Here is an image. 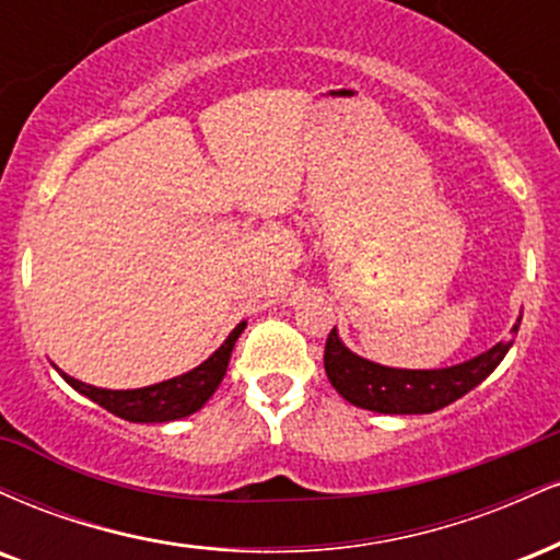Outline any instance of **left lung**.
Listing matches in <instances>:
<instances>
[{
	"label": "left lung",
	"instance_id": "8db88e82",
	"mask_svg": "<svg viewBox=\"0 0 560 560\" xmlns=\"http://www.w3.org/2000/svg\"><path fill=\"white\" fill-rule=\"evenodd\" d=\"M522 324V318H518ZM518 324L513 331H518ZM513 342H498L474 361L453 369L405 371L363 361L339 342L337 329L329 331L324 350V369L331 387L358 408L376 413H434L471 392L498 369Z\"/></svg>",
	"mask_w": 560,
	"mask_h": 560
}]
</instances>
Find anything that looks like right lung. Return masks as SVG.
<instances>
[{"instance_id": "obj_1", "label": "right lung", "mask_w": 560, "mask_h": 560, "mask_svg": "<svg viewBox=\"0 0 560 560\" xmlns=\"http://www.w3.org/2000/svg\"><path fill=\"white\" fill-rule=\"evenodd\" d=\"M244 326L247 324L236 326V329L229 334L226 342L218 347L213 355H210L202 365H197L195 371H189V374L184 376L168 378V382L152 384V387L100 389V387H92V384L79 382V378L62 374V371L60 374L70 387L79 389L81 395L89 397V400L102 405V408L110 410V413L120 416V419L137 421V423L176 421V419H184V416L195 413V410H199L210 400V395L218 389L223 374H226L231 350H234L236 339H240Z\"/></svg>"}]
</instances>
